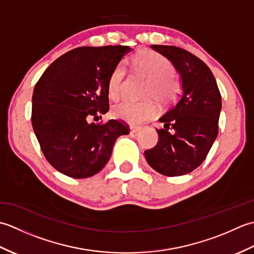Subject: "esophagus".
<instances>
[{
    "label": "esophagus",
    "mask_w": 254,
    "mask_h": 254,
    "mask_svg": "<svg viewBox=\"0 0 254 254\" xmlns=\"http://www.w3.org/2000/svg\"><path fill=\"white\" fill-rule=\"evenodd\" d=\"M130 130H131V133H136V132H138L139 130H141V127H138V126H131V127H130Z\"/></svg>",
    "instance_id": "obj_1"
}]
</instances>
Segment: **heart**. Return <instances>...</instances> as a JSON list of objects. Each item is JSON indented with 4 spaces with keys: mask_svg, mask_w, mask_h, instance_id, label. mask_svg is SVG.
<instances>
[{
    "mask_svg": "<svg viewBox=\"0 0 254 254\" xmlns=\"http://www.w3.org/2000/svg\"><path fill=\"white\" fill-rule=\"evenodd\" d=\"M134 71L149 77L145 96H153L160 104H170L176 98L178 84L172 77L175 68L172 63L154 51H142L137 53L133 60ZM126 66L118 64L110 74L108 80V95L111 99H118L123 90ZM157 112V106L153 99L134 101L126 99L112 108V115L117 119L128 123H141L154 117Z\"/></svg>",
    "mask_w": 254,
    "mask_h": 254,
    "instance_id": "1",
    "label": "heart"
}]
</instances>
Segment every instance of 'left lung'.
I'll list each match as a JSON object with an SVG mask.
<instances>
[{"label": "left lung", "mask_w": 254, "mask_h": 254, "mask_svg": "<svg viewBox=\"0 0 254 254\" xmlns=\"http://www.w3.org/2000/svg\"><path fill=\"white\" fill-rule=\"evenodd\" d=\"M152 49L174 64L181 77L182 95L159 119L158 143L145 150L148 165L168 177L187 175L201 165L218 134L222 96L214 75L201 59L175 46Z\"/></svg>", "instance_id": "1"}]
</instances>
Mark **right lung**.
<instances>
[{
    "mask_svg": "<svg viewBox=\"0 0 254 254\" xmlns=\"http://www.w3.org/2000/svg\"><path fill=\"white\" fill-rule=\"evenodd\" d=\"M127 46L79 47L58 58L32 94L31 123L42 153L61 174L83 179L99 172L113 145L130 132L119 120L89 123L109 110L108 80Z\"/></svg>",
    "mask_w": 254,
    "mask_h": 254,
    "instance_id": "right-lung-1",
    "label": "right lung"
}]
</instances>
